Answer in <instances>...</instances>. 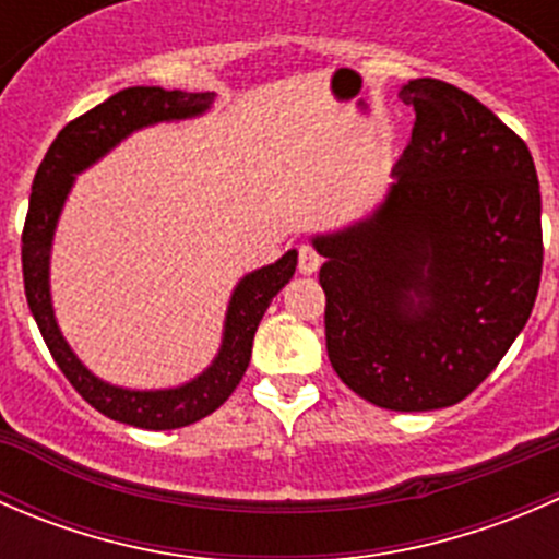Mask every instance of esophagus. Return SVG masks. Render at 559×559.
Here are the masks:
<instances>
[{"label": "esophagus", "instance_id": "1", "mask_svg": "<svg viewBox=\"0 0 559 559\" xmlns=\"http://www.w3.org/2000/svg\"><path fill=\"white\" fill-rule=\"evenodd\" d=\"M321 264V257L316 253L313 246H300V251H297V270H300L302 275H313L316 270H319Z\"/></svg>", "mask_w": 559, "mask_h": 559}]
</instances>
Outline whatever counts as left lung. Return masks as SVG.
I'll return each mask as SVG.
<instances>
[{
  "instance_id": "1",
  "label": "left lung",
  "mask_w": 559,
  "mask_h": 559,
  "mask_svg": "<svg viewBox=\"0 0 559 559\" xmlns=\"http://www.w3.org/2000/svg\"><path fill=\"white\" fill-rule=\"evenodd\" d=\"M416 121L386 200L313 238L326 259V354L341 381L389 411L460 403L527 324L544 264L533 156L452 83L400 88Z\"/></svg>"
}]
</instances>
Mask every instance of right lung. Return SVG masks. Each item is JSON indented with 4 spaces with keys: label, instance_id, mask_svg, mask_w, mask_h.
I'll return each mask as SVG.
<instances>
[{
    "label": "right lung",
    "instance_id": "1",
    "mask_svg": "<svg viewBox=\"0 0 559 559\" xmlns=\"http://www.w3.org/2000/svg\"><path fill=\"white\" fill-rule=\"evenodd\" d=\"M213 92H167L159 86H132L112 94L103 105L92 107L81 118L67 123L48 154L39 162L32 183L29 213L21 235V264L29 311L50 357L88 405L110 419L143 430H175L194 425L218 408L243 379L251 359L253 332L273 297L292 281L297 251H286L278 262L259 267L235 286L224 319V337L211 368L202 370L189 384L173 389H123L97 379L61 335L50 302V246L61 207L70 194L75 175L99 162L110 148L138 129L159 121H183L202 116L213 105Z\"/></svg>",
    "mask_w": 559,
    "mask_h": 559
}]
</instances>
